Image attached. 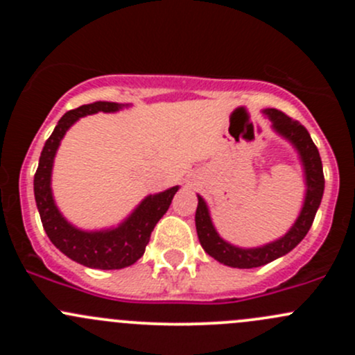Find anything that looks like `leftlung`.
I'll return each mask as SVG.
<instances>
[{
  "label": "left lung",
  "instance_id": "1",
  "mask_svg": "<svg viewBox=\"0 0 355 355\" xmlns=\"http://www.w3.org/2000/svg\"><path fill=\"white\" fill-rule=\"evenodd\" d=\"M264 113L268 114V118L273 123L271 125L273 130L280 134L282 137L287 139L290 144L297 149L300 161H302L304 177H306V198H304L302 209H300V214L295 220V223L278 241L270 242V244L263 247L242 249V247L228 244L227 241H223L218 235L216 228H214L213 221H211L207 204L204 202L200 196H198L199 202L198 209H196V228H198V237L202 249L211 257L220 261V263L232 268H242V270L264 266V264L285 256V254L290 252L293 247L299 244L307 235L311 225H313L324 191V175L320 151L314 146L306 127L300 125L297 120H293V118L287 116L285 113H282L280 110L268 108L264 110Z\"/></svg>",
  "mask_w": 355,
  "mask_h": 355
}]
</instances>
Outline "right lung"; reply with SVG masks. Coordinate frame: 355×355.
Returning a JSON list of instances; mask_svg holds the SVG:
<instances>
[{
	"label": "right lung",
	"mask_w": 355,
	"mask_h": 355,
	"mask_svg": "<svg viewBox=\"0 0 355 355\" xmlns=\"http://www.w3.org/2000/svg\"><path fill=\"white\" fill-rule=\"evenodd\" d=\"M121 108L123 105H118V103L96 101L92 105H84L77 110L67 111L46 141L41 157H39L37 171L34 175L35 204H37L42 227L49 241L71 261L87 268H96V270H121L142 257L146 245L151 239V232L168 211L171 199L178 191V187H171L159 194L148 196L123 223L108 230H80L68 223L60 213L51 192V170L63 135L78 118L85 114L98 113V111L114 113Z\"/></svg>",
	"instance_id": "right-lung-1"
}]
</instances>
